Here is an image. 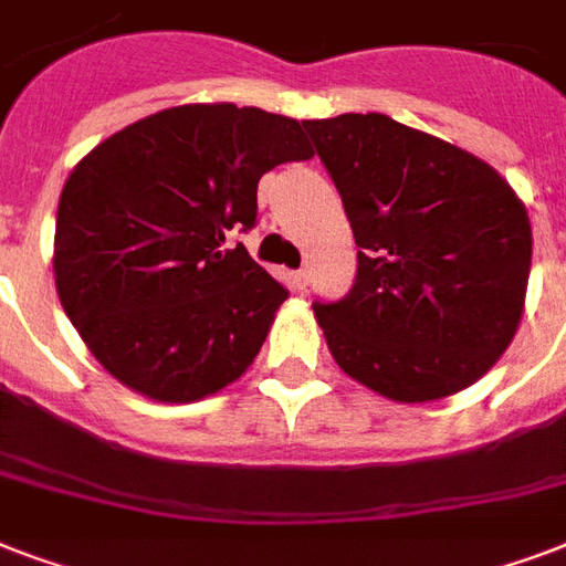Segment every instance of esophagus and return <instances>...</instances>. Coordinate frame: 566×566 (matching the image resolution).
I'll list each match as a JSON object with an SVG mask.
<instances>
[{
  "instance_id": "34e87169",
  "label": "esophagus",
  "mask_w": 566,
  "mask_h": 566,
  "mask_svg": "<svg viewBox=\"0 0 566 566\" xmlns=\"http://www.w3.org/2000/svg\"><path fill=\"white\" fill-rule=\"evenodd\" d=\"M308 287V270H296L293 273V291H305Z\"/></svg>"
}]
</instances>
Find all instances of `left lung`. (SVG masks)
<instances>
[{
	"mask_svg": "<svg viewBox=\"0 0 566 566\" xmlns=\"http://www.w3.org/2000/svg\"><path fill=\"white\" fill-rule=\"evenodd\" d=\"M302 126L358 247L349 293L314 300L340 370L396 402L470 387L509 349L523 317L526 205L475 155L387 114Z\"/></svg>",
	"mask_w": 566,
	"mask_h": 566,
	"instance_id": "1",
	"label": "left lung"
}]
</instances>
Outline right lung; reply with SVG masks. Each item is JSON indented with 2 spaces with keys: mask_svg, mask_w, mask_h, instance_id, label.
<instances>
[{
  "mask_svg": "<svg viewBox=\"0 0 566 566\" xmlns=\"http://www.w3.org/2000/svg\"><path fill=\"white\" fill-rule=\"evenodd\" d=\"M311 155L296 119L220 102L137 119L75 164L55 287L111 376L193 402L247 373L287 287L226 238L255 226L266 170Z\"/></svg>",
  "mask_w": 566,
  "mask_h": 566,
  "instance_id": "1",
  "label": "right lung"
}]
</instances>
